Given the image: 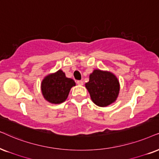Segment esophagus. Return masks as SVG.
Masks as SVG:
<instances>
[{"label": "esophagus", "instance_id": "obj_1", "mask_svg": "<svg viewBox=\"0 0 159 159\" xmlns=\"http://www.w3.org/2000/svg\"><path fill=\"white\" fill-rule=\"evenodd\" d=\"M76 83H77L78 85H80V86L83 85V84H84L83 81H77V82H76Z\"/></svg>", "mask_w": 159, "mask_h": 159}]
</instances>
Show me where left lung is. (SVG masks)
<instances>
[{"label":"left lung","instance_id":"1","mask_svg":"<svg viewBox=\"0 0 159 159\" xmlns=\"http://www.w3.org/2000/svg\"><path fill=\"white\" fill-rule=\"evenodd\" d=\"M85 86L92 101L101 107L114 103L120 92V84L116 76L100 70H94L90 74L89 81Z\"/></svg>","mask_w":159,"mask_h":159}]
</instances>
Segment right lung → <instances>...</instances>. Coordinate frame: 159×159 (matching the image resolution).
<instances>
[{
  "mask_svg": "<svg viewBox=\"0 0 159 159\" xmlns=\"http://www.w3.org/2000/svg\"><path fill=\"white\" fill-rule=\"evenodd\" d=\"M73 86H75V81L66 77L65 73L59 70L44 78L41 85L42 93L48 102L59 104L65 101Z\"/></svg>",
  "mask_w": 159,
  "mask_h": 159,
  "instance_id": "obj_1",
  "label": "right lung"
}]
</instances>
